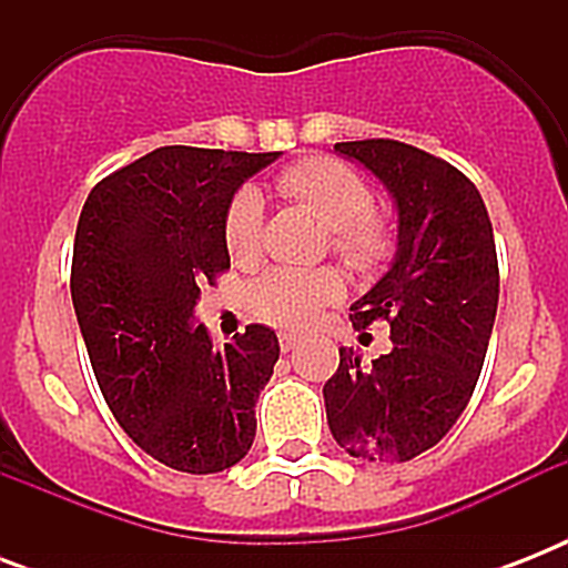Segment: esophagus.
Here are the masks:
<instances>
[{
	"mask_svg": "<svg viewBox=\"0 0 568 568\" xmlns=\"http://www.w3.org/2000/svg\"><path fill=\"white\" fill-rule=\"evenodd\" d=\"M297 345H301V336H294V333H280V347H283V354L294 351Z\"/></svg>",
	"mask_w": 568,
	"mask_h": 568,
	"instance_id": "obj_1",
	"label": "esophagus"
}]
</instances>
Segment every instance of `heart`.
Here are the masks:
<instances>
[{
  "label": "heart",
  "instance_id": "heart-1",
  "mask_svg": "<svg viewBox=\"0 0 568 568\" xmlns=\"http://www.w3.org/2000/svg\"><path fill=\"white\" fill-rule=\"evenodd\" d=\"M276 189L318 214L329 226L333 250L347 265L368 271L388 253V230L372 214V189L356 171L336 159H303L276 176ZM230 256L247 265L262 247V196L241 189L223 217ZM345 280L336 267H267L247 288L250 310L276 327L301 329L327 303L338 301Z\"/></svg>",
  "mask_w": 568,
  "mask_h": 568
}]
</instances>
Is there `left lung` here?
Here are the masks:
<instances>
[{
	"label": "left lung",
	"instance_id": "1",
	"mask_svg": "<svg viewBox=\"0 0 568 568\" xmlns=\"http://www.w3.org/2000/svg\"><path fill=\"white\" fill-rule=\"evenodd\" d=\"M336 153L372 171L397 209L392 267L351 306L354 327L386 321L392 351H338L324 383L333 439L351 457L406 463L457 424L475 392L498 312L493 223L468 176L418 146L372 138Z\"/></svg>",
	"mask_w": 568,
	"mask_h": 568
}]
</instances>
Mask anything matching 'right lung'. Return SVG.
<instances>
[{
	"label": "right lung",
	"mask_w": 568,
	"mask_h": 568,
	"mask_svg": "<svg viewBox=\"0 0 568 568\" xmlns=\"http://www.w3.org/2000/svg\"><path fill=\"white\" fill-rule=\"evenodd\" d=\"M283 153L159 146L88 194L70 294L105 404L138 448L189 475L235 466L256 436L280 342L250 324L214 351L200 285L230 267L235 191Z\"/></svg>",
	"instance_id": "1"
}]
</instances>
